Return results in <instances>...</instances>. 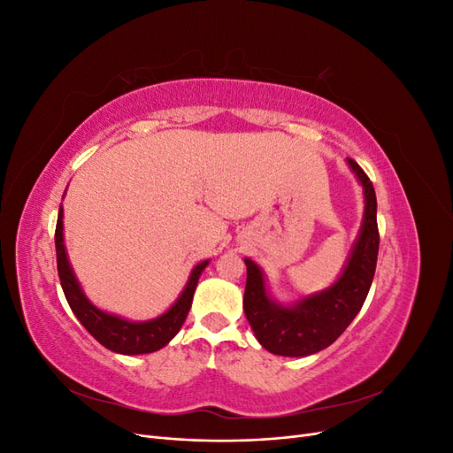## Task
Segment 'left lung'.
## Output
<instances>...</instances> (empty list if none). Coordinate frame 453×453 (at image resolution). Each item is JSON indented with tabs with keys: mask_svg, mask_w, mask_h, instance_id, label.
<instances>
[{
	"mask_svg": "<svg viewBox=\"0 0 453 453\" xmlns=\"http://www.w3.org/2000/svg\"><path fill=\"white\" fill-rule=\"evenodd\" d=\"M348 166L363 187L365 211L357 240L331 287L291 304H281L270 295L263 268L250 257L243 258L248 266L243 293L245 318L258 344L273 355L308 357L331 346L359 313L372 285L380 248L376 193L357 162L348 158Z\"/></svg>",
	"mask_w": 453,
	"mask_h": 453,
	"instance_id": "obj_1",
	"label": "left lung"
}]
</instances>
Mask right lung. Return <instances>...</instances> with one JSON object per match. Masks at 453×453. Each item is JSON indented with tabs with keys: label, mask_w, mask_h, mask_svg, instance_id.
Returning <instances> with one entry per match:
<instances>
[{
	"label": "right lung",
	"mask_w": 453,
	"mask_h": 453,
	"mask_svg": "<svg viewBox=\"0 0 453 453\" xmlns=\"http://www.w3.org/2000/svg\"><path fill=\"white\" fill-rule=\"evenodd\" d=\"M54 245H57V265H58L60 285L64 289L67 304H70L72 311L75 313V318L96 340L100 342L104 348L120 355L153 353L170 344V340L180 333V328L183 326L190 304H193L196 283L202 276L203 268L210 265V260H202V263H198L193 268L181 295L177 296L175 303L166 311L160 313L158 318L147 319V321H130L127 318H120V315L109 313L98 306H94L88 300V296L85 295L83 287H81L75 272L72 268L70 258H67L65 243H64L62 205L58 210Z\"/></svg>",
	"instance_id": "1"
}]
</instances>
